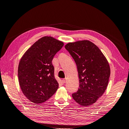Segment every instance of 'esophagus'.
Masks as SVG:
<instances>
[{
	"label": "esophagus",
	"instance_id": "34e87169",
	"mask_svg": "<svg viewBox=\"0 0 129 129\" xmlns=\"http://www.w3.org/2000/svg\"><path fill=\"white\" fill-rule=\"evenodd\" d=\"M62 82H63V84H64V83H65L66 81V78H64V79H62Z\"/></svg>",
	"mask_w": 129,
	"mask_h": 129
}]
</instances>
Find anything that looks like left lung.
<instances>
[{
	"instance_id": "1",
	"label": "left lung",
	"mask_w": 129,
	"mask_h": 129,
	"mask_svg": "<svg viewBox=\"0 0 129 129\" xmlns=\"http://www.w3.org/2000/svg\"><path fill=\"white\" fill-rule=\"evenodd\" d=\"M65 49L75 60L79 79V88L72 96L81 105H92L104 94L109 83L108 61L99 48L88 40L69 43Z\"/></svg>"
}]
</instances>
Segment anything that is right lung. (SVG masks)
Returning <instances> with one entry per match:
<instances>
[{
    "mask_svg": "<svg viewBox=\"0 0 129 129\" xmlns=\"http://www.w3.org/2000/svg\"><path fill=\"white\" fill-rule=\"evenodd\" d=\"M63 46L61 41L44 37L34 43L20 59L19 83L23 93L30 102L42 103L57 90L59 84L54 77L52 61Z\"/></svg>",
    "mask_w": 129,
    "mask_h": 129,
    "instance_id": "add662e5",
    "label": "right lung"
}]
</instances>
